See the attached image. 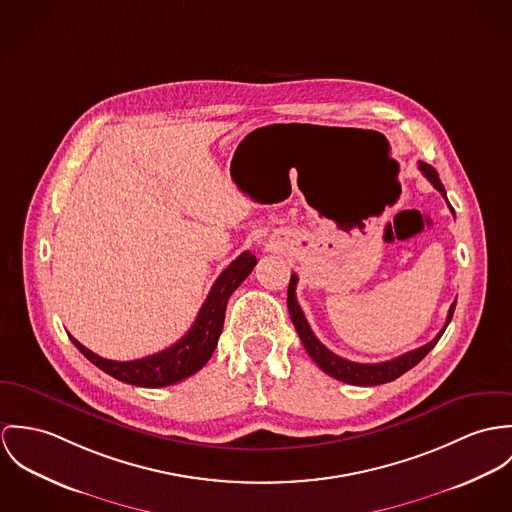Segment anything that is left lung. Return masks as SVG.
I'll return each mask as SVG.
<instances>
[{
    "instance_id": "obj_1",
    "label": "left lung",
    "mask_w": 512,
    "mask_h": 512,
    "mask_svg": "<svg viewBox=\"0 0 512 512\" xmlns=\"http://www.w3.org/2000/svg\"><path fill=\"white\" fill-rule=\"evenodd\" d=\"M418 169L420 172L434 184V188L446 198V190H444V184L440 182V176L436 169L428 163H418ZM448 200V198H446ZM452 208V206H450ZM454 212V208H452ZM296 283H298V277L292 275L290 277V284H288V298H286V304H288V312H290V318H292V324L302 340V345L306 347L308 355L312 357V361L324 371L328 373L330 377L343 381L347 385H357V387H373V385H383V383H391L398 379L402 373H406L408 369H412L414 365H418L426 355L428 351L438 343V340L442 338V334L446 332L448 324L452 322V316H454L455 302L450 306V312H448V318H446V324L444 328L438 332V336L432 341H428L426 345L418 347V349H412L408 353H402L400 357H395L391 361H383V363H355V361H349V359H343L340 355L332 353L322 341L318 340L310 328V324L306 322L304 318V312L296 300Z\"/></svg>"
}]
</instances>
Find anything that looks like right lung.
I'll list each match as a JSON object with an SVG mask.
<instances>
[{
  "mask_svg": "<svg viewBox=\"0 0 512 512\" xmlns=\"http://www.w3.org/2000/svg\"><path fill=\"white\" fill-rule=\"evenodd\" d=\"M255 265L257 259L249 251H243L235 261H231L228 269L216 279L190 330L165 351L135 361H112L96 355L72 336L70 340L86 359L121 383L147 389L174 385L208 363L224 328L229 296L249 277Z\"/></svg>",
  "mask_w": 512,
  "mask_h": 512,
  "instance_id": "right-lung-1",
  "label": "right lung"
}]
</instances>
